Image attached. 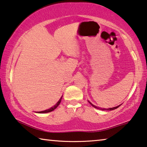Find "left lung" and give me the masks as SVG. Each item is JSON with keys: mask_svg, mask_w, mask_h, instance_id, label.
Masks as SVG:
<instances>
[{"mask_svg": "<svg viewBox=\"0 0 147 147\" xmlns=\"http://www.w3.org/2000/svg\"><path fill=\"white\" fill-rule=\"evenodd\" d=\"M89 103H90L91 105H92L93 107L97 108V109H101V110H110V111H111V110H113V109H117V108H118V107H119V106L121 105H119V106H117V107H113V108H109V109H104V108H99V107H96V106L94 105H93V104H92V103H91V102H89Z\"/></svg>", "mask_w": 147, "mask_h": 147, "instance_id": "8db88e82", "label": "left lung"}]
</instances>
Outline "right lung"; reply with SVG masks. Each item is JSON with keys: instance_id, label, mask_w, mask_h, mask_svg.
Masks as SVG:
<instances>
[{"instance_id": "add662e5", "label": "right lung", "mask_w": 147, "mask_h": 147, "mask_svg": "<svg viewBox=\"0 0 147 147\" xmlns=\"http://www.w3.org/2000/svg\"><path fill=\"white\" fill-rule=\"evenodd\" d=\"M61 97L60 98V99L59 100V101L57 102V103L56 104V105H54L53 106V107H50V109H46V110H45V111H39V112H38V113H49V112H51V111H54L55 109H56V108L58 107V106L59 105V103H60V102H61Z\"/></svg>"}]
</instances>
